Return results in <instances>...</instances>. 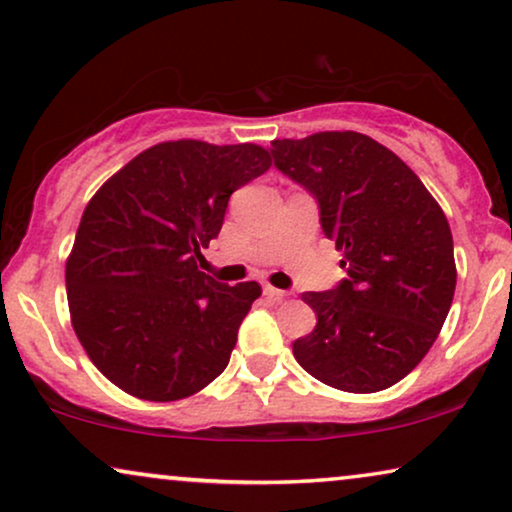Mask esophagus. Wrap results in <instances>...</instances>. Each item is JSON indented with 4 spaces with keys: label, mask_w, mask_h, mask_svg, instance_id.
I'll list each match as a JSON object with an SVG mask.
<instances>
[{
    "label": "esophagus",
    "mask_w": 512,
    "mask_h": 512,
    "mask_svg": "<svg viewBox=\"0 0 512 512\" xmlns=\"http://www.w3.org/2000/svg\"><path fill=\"white\" fill-rule=\"evenodd\" d=\"M263 293H265V296H268V298H275V300L289 296V293L282 291V289H275V286H272V284H263Z\"/></svg>",
    "instance_id": "1"
}]
</instances>
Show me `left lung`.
I'll list each match as a JSON object with an SVG mask.
<instances>
[{"instance_id": "left-lung-1", "label": "left lung", "mask_w": 512, "mask_h": 512, "mask_svg": "<svg viewBox=\"0 0 512 512\" xmlns=\"http://www.w3.org/2000/svg\"><path fill=\"white\" fill-rule=\"evenodd\" d=\"M275 167L319 202L321 230L347 279L307 291L317 312L293 356L319 382L373 394L424 359L450 312L457 265L450 223L415 172L361 132L275 139Z\"/></svg>"}]
</instances>
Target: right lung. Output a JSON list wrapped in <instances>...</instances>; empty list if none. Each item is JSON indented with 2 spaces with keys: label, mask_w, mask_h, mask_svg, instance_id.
<instances>
[{
  "label": "right lung",
  "mask_w": 512,
  "mask_h": 512,
  "mask_svg": "<svg viewBox=\"0 0 512 512\" xmlns=\"http://www.w3.org/2000/svg\"><path fill=\"white\" fill-rule=\"evenodd\" d=\"M272 165L256 144L179 139L151 146L83 209L65 282L72 326L95 368L125 394L170 403L230 361L256 282L198 270L233 191Z\"/></svg>",
  "instance_id": "1"
}]
</instances>
